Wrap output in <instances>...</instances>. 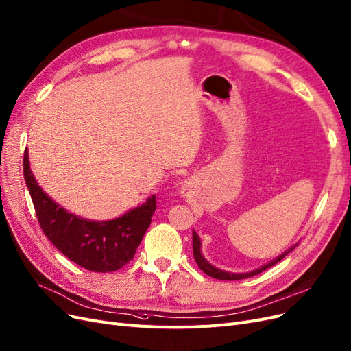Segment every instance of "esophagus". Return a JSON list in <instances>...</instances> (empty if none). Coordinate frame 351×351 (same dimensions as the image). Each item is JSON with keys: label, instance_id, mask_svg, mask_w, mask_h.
Segmentation results:
<instances>
[{"label": "esophagus", "instance_id": "esophagus-1", "mask_svg": "<svg viewBox=\"0 0 351 351\" xmlns=\"http://www.w3.org/2000/svg\"><path fill=\"white\" fill-rule=\"evenodd\" d=\"M182 194H184V195H188V188H185V186L182 188Z\"/></svg>", "mask_w": 351, "mask_h": 351}]
</instances>
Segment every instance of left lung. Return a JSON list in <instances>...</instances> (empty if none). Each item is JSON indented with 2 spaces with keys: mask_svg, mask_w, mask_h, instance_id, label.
<instances>
[{
  "mask_svg": "<svg viewBox=\"0 0 351 351\" xmlns=\"http://www.w3.org/2000/svg\"><path fill=\"white\" fill-rule=\"evenodd\" d=\"M295 246H296V245H295ZM295 246H293V247H295ZM293 247H290L289 251H286L285 254L280 255L278 258L273 259V261H271V263L263 265L261 268H258V269H255V271H251V273L234 274V273H228V271H223V269H219V268H216L214 265H211V264L207 261V259H206L204 256H202V254H201V241H199L198 234H197L195 232H192V250H194L195 263L198 264V267H199L202 271H204V273H206L207 276H210V277H213V278H217V280H242V278H247V277H254V276H256V274H259V273H263V271H265L267 268L276 265L278 261H281V259L285 258L289 252L293 251Z\"/></svg>",
  "mask_w": 351,
  "mask_h": 351,
  "instance_id": "1",
  "label": "left lung"
}]
</instances>
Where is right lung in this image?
I'll return each mask as SVG.
<instances>
[{"mask_svg":"<svg viewBox=\"0 0 351 351\" xmlns=\"http://www.w3.org/2000/svg\"><path fill=\"white\" fill-rule=\"evenodd\" d=\"M23 172L45 236L73 263L95 273H112L130 263L156 211V195L143 206L109 221H90L66 213L33 178L25 152Z\"/></svg>","mask_w":351,"mask_h":351,"instance_id":"right-lung-1","label":"right lung"}]
</instances>
